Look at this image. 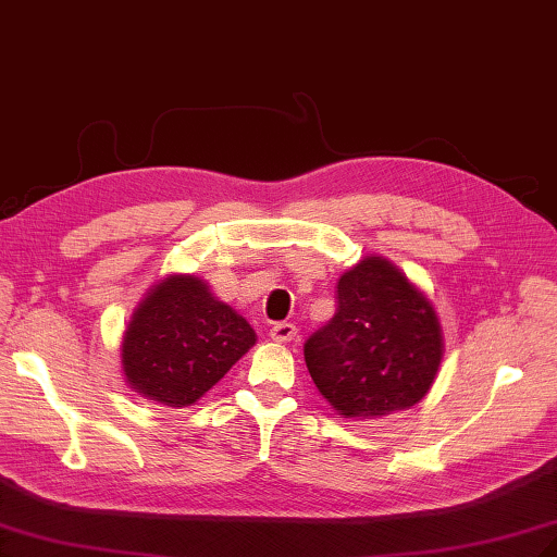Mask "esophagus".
<instances>
[{"instance_id":"1","label":"esophagus","mask_w":557,"mask_h":557,"mask_svg":"<svg viewBox=\"0 0 557 557\" xmlns=\"http://www.w3.org/2000/svg\"><path fill=\"white\" fill-rule=\"evenodd\" d=\"M298 334L296 326L292 322H277L275 326H270V338L277 341V344H289Z\"/></svg>"}]
</instances>
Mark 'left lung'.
Segmentation results:
<instances>
[{
	"instance_id": "1",
	"label": "left lung",
	"mask_w": 557,
	"mask_h": 557,
	"mask_svg": "<svg viewBox=\"0 0 557 557\" xmlns=\"http://www.w3.org/2000/svg\"><path fill=\"white\" fill-rule=\"evenodd\" d=\"M338 308L306 346V364L344 419H381L421 403L442 362L431 301L383 256H367L336 284Z\"/></svg>"
}]
</instances>
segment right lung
I'll return each mask as SVG.
<instances>
[{
	"instance_id": "1",
	"label": "right lung",
	"mask_w": 557,
	"mask_h": 557,
	"mask_svg": "<svg viewBox=\"0 0 557 557\" xmlns=\"http://www.w3.org/2000/svg\"><path fill=\"white\" fill-rule=\"evenodd\" d=\"M256 344L251 324L195 275H169L134 310L122 338L126 383L166 407H188Z\"/></svg>"
}]
</instances>
